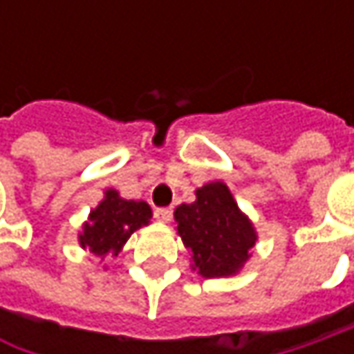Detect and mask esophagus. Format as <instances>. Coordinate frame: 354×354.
I'll list each match as a JSON object with an SVG mask.
<instances>
[{"label": "esophagus", "instance_id": "obj_1", "mask_svg": "<svg viewBox=\"0 0 354 354\" xmlns=\"http://www.w3.org/2000/svg\"><path fill=\"white\" fill-rule=\"evenodd\" d=\"M153 216H156L157 221H161V223H169L171 216H173V211L171 209H156Z\"/></svg>", "mask_w": 354, "mask_h": 354}]
</instances>
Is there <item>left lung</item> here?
I'll return each mask as SVG.
<instances>
[{
  "label": "left lung",
  "mask_w": 354,
  "mask_h": 354,
  "mask_svg": "<svg viewBox=\"0 0 354 354\" xmlns=\"http://www.w3.org/2000/svg\"><path fill=\"white\" fill-rule=\"evenodd\" d=\"M175 221L195 268L205 278L236 274L256 242L250 221L238 211L228 187L221 181L197 189V201L177 207Z\"/></svg>",
  "instance_id": "obj_1"
}]
</instances>
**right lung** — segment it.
I'll use <instances>...</instances> for the list:
<instances>
[{
  "label": "right lung",
  "instance_id": "add662e5",
  "mask_svg": "<svg viewBox=\"0 0 354 354\" xmlns=\"http://www.w3.org/2000/svg\"><path fill=\"white\" fill-rule=\"evenodd\" d=\"M151 218V209L143 201H126L116 191H106V198L90 212L84 232L80 234V246L88 252L106 258L116 256L128 238L147 225Z\"/></svg>",
  "mask_w": 354,
  "mask_h": 354
}]
</instances>
